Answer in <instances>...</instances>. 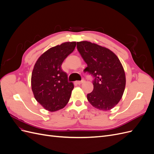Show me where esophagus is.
I'll list each match as a JSON object with an SVG mask.
<instances>
[{
    "label": "esophagus",
    "mask_w": 154,
    "mask_h": 154,
    "mask_svg": "<svg viewBox=\"0 0 154 154\" xmlns=\"http://www.w3.org/2000/svg\"><path fill=\"white\" fill-rule=\"evenodd\" d=\"M85 82V80H82V81H77L76 82V83H77V84H78V85H80V84H82V83H84Z\"/></svg>",
    "instance_id": "1"
}]
</instances>
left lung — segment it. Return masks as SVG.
Here are the masks:
<instances>
[{
    "label": "left lung",
    "mask_w": 154,
    "mask_h": 154,
    "mask_svg": "<svg viewBox=\"0 0 154 154\" xmlns=\"http://www.w3.org/2000/svg\"><path fill=\"white\" fill-rule=\"evenodd\" d=\"M77 49L87 67L84 71L94 77V89L87 100L95 108L110 110L122 99L126 78L122 63L112 51L90 42H77Z\"/></svg>",
    "instance_id": "8db88e82"
}]
</instances>
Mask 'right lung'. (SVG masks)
<instances>
[{"label": "right lung", "instance_id": "1", "mask_svg": "<svg viewBox=\"0 0 154 154\" xmlns=\"http://www.w3.org/2000/svg\"><path fill=\"white\" fill-rule=\"evenodd\" d=\"M76 42H68L46 51L37 60L31 74V88L35 98L50 112L63 109L74 88L61 66L75 49Z\"/></svg>", "mask_w": 154, "mask_h": 154}]
</instances>
